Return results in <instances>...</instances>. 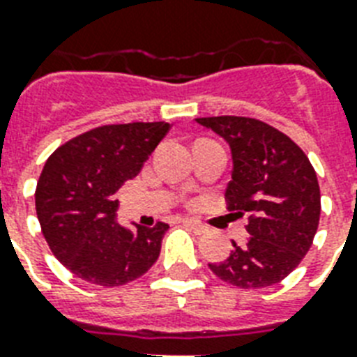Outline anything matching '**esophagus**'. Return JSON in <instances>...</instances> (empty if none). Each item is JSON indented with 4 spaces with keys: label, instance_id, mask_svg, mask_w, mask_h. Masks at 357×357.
<instances>
[{
    "label": "esophagus",
    "instance_id": "1",
    "mask_svg": "<svg viewBox=\"0 0 357 357\" xmlns=\"http://www.w3.org/2000/svg\"><path fill=\"white\" fill-rule=\"evenodd\" d=\"M181 222H183L185 226H187V228H190V229H192V231H195V234H198V235L206 234V231H207L206 224H202L200 220H198V218H183Z\"/></svg>",
    "mask_w": 357,
    "mask_h": 357
}]
</instances>
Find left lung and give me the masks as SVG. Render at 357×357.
<instances>
[{"label": "left lung", "mask_w": 357, "mask_h": 357, "mask_svg": "<svg viewBox=\"0 0 357 357\" xmlns=\"http://www.w3.org/2000/svg\"><path fill=\"white\" fill-rule=\"evenodd\" d=\"M231 150L229 211L250 213L246 246L209 263L213 274L241 289L280 283L307 254L321 218V189L310 159L287 135L246 116L196 119Z\"/></svg>", "instance_id": "left-lung-1"}]
</instances>
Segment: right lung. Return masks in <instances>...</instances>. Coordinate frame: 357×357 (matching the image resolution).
I'll return each instance as SVG.
<instances>
[{"label":"right lung","mask_w":357,"mask_h":357,"mask_svg":"<svg viewBox=\"0 0 357 357\" xmlns=\"http://www.w3.org/2000/svg\"><path fill=\"white\" fill-rule=\"evenodd\" d=\"M168 129L167 122L102 126L50 155L36 183V217L53 255L72 274L119 287L157 261L168 224L123 228L114 195L140 172Z\"/></svg>","instance_id":"1"}]
</instances>
